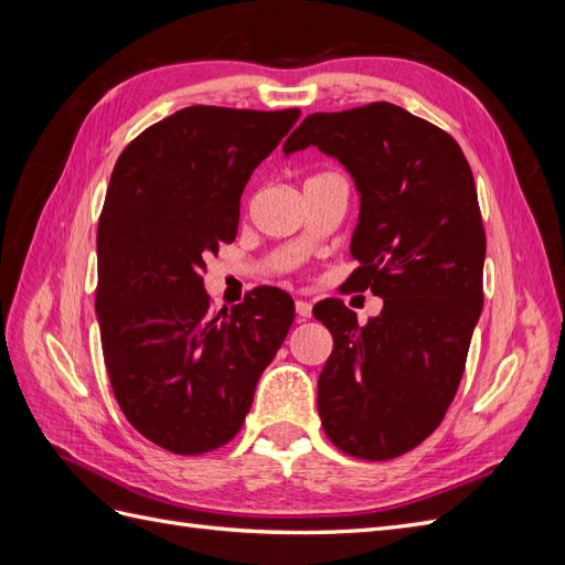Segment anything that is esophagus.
I'll list each match as a JSON object with an SVG mask.
<instances>
[{
	"label": "esophagus",
	"instance_id": "esophagus-1",
	"mask_svg": "<svg viewBox=\"0 0 565 565\" xmlns=\"http://www.w3.org/2000/svg\"><path fill=\"white\" fill-rule=\"evenodd\" d=\"M295 309H297V316L301 320H306V318H311V313H313V303L311 301H303V299H297Z\"/></svg>",
	"mask_w": 565,
	"mask_h": 565
}]
</instances>
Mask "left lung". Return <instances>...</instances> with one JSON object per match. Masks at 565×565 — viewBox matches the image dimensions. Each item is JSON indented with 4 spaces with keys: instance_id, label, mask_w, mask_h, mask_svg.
<instances>
[{
    "instance_id": "1",
    "label": "left lung",
    "mask_w": 565,
    "mask_h": 565,
    "mask_svg": "<svg viewBox=\"0 0 565 565\" xmlns=\"http://www.w3.org/2000/svg\"><path fill=\"white\" fill-rule=\"evenodd\" d=\"M309 146L344 164L361 195L347 285L384 299L367 324L339 299L316 303L334 339L318 380L320 422L347 455L391 459L446 417L483 309L473 174L450 134L393 104L313 113L282 152Z\"/></svg>"
}]
</instances>
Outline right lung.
<instances>
[{
  "mask_svg": "<svg viewBox=\"0 0 565 565\" xmlns=\"http://www.w3.org/2000/svg\"><path fill=\"white\" fill-rule=\"evenodd\" d=\"M297 119L191 106L136 136L113 169L96 235L100 344L125 417L169 452H210L241 431L292 328L282 289L216 313L202 273L235 241L252 172Z\"/></svg>",
  "mask_w": 565,
  "mask_h": 565,
  "instance_id": "add662e5",
  "label": "right lung"
}]
</instances>
